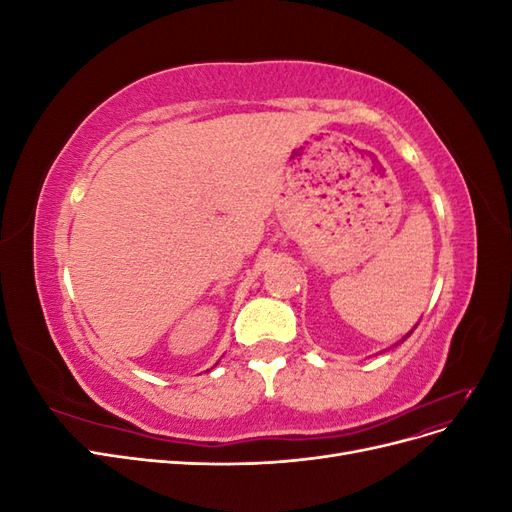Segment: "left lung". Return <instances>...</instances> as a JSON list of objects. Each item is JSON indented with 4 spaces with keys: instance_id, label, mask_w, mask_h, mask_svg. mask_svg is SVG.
<instances>
[{
    "instance_id": "left-lung-1",
    "label": "left lung",
    "mask_w": 512,
    "mask_h": 512,
    "mask_svg": "<svg viewBox=\"0 0 512 512\" xmlns=\"http://www.w3.org/2000/svg\"><path fill=\"white\" fill-rule=\"evenodd\" d=\"M410 333H412V331H410ZM410 333H408V335H410ZM408 335H406V337H408ZM406 337H404V339H406ZM404 339H401V342H404Z\"/></svg>"
}]
</instances>
